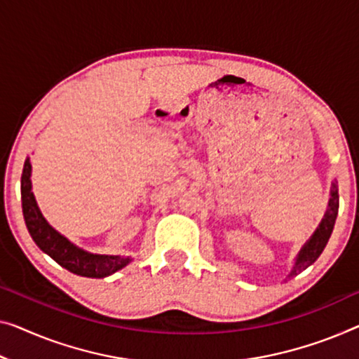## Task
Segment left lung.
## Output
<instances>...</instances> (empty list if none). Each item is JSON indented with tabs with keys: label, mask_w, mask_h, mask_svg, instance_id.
<instances>
[{
	"label": "left lung",
	"mask_w": 359,
	"mask_h": 359,
	"mask_svg": "<svg viewBox=\"0 0 359 359\" xmlns=\"http://www.w3.org/2000/svg\"><path fill=\"white\" fill-rule=\"evenodd\" d=\"M337 212H339V189H337V184L332 182V189H330V200H329V206L327 211H325L323 221H320L319 227L316 229V232L313 233V237L304 243V247L299 250V253L297 256L295 266L290 272V276H295L297 272L306 269L308 266H311L314 261H316L323 250L327 245L330 233L334 231V224L337 219Z\"/></svg>",
	"instance_id": "8db88e82"
}]
</instances>
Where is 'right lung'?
Instances as JSON below:
<instances>
[{"instance_id": "obj_1", "label": "right lung", "mask_w": 359, "mask_h": 359, "mask_svg": "<svg viewBox=\"0 0 359 359\" xmlns=\"http://www.w3.org/2000/svg\"><path fill=\"white\" fill-rule=\"evenodd\" d=\"M32 164L30 158L25 159L22 179H20V195H22V212L25 226L43 253L51 256L57 264L66 267L67 271L82 277H92V279H103L114 274L116 271L126 267L130 263V258L126 256L112 255H93L69 242V240L56 232L46 219L43 217L39 206H36L35 196L32 194Z\"/></svg>"}]
</instances>
